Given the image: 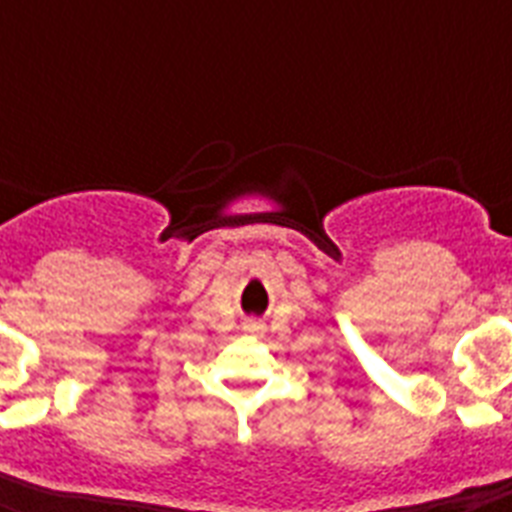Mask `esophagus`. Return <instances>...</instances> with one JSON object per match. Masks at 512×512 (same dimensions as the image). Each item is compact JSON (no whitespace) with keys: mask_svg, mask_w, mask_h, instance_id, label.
I'll return each mask as SVG.
<instances>
[{"mask_svg":"<svg viewBox=\"0 0 512 512\" xmlns=\"http://www.w3.org/2000/svg\"><path fill=\"white\" fill-rule=\"evenodd\" d=\"M260 329H263V327H260V324H249L247 332H252V335H257V332H260Z\"/></svg>","mask_w":512,"mask_h":512,"instance_id":"34e87169","label":"esophagus"}]
</instances>
